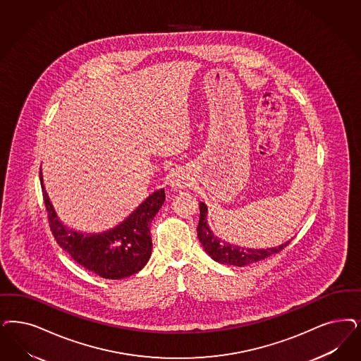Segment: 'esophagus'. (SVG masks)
I'll return each instance as SVG.
<instances>
[{
    "label": "esophagus",
    "mask_w": 361,
    "mask_h": 361,
    "mask_svg": "<svg viewBox=\"0 0 361 361\" xmlns=\"http://www.w3.org/2000/svg\"><path fill=\"white\" fill-rule=\"evenodd\" d=\"M171 184H172V187L178 188V189L185 188L188 185V177H185L184 173H181V172H176V173L172 174Z\"/></svg>",
    "instance_id": "esophagus-1"
}]
</instances>
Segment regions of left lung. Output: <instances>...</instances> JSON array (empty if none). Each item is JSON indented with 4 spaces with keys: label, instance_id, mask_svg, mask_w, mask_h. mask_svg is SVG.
<instances>
[{
    "label": "left lung",
    "instance_id": "left-lung-1",
    "mask_svg": "<svg viewBox=\"0 0 361 361\" xmlns=\"http://www.w3.org/2000/svg\"><path fill=\"white\" fill-rule=\"evenodd\" d=\"M208 208L204 202H200V221L197 225V236H199L201 245L205 252L211 256L214 262L226 265H236V267H245L253 262H262L264 259L276 255L286 248L290 243V240L284 244L274 247V248L252 249L238 247L235 244H229L220 237L214 236L212 232L208 220H207Z\"/></svg>",
    "mask_w": 361,
    "mask_h": 361
}]
</instances>
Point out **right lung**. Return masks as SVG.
<instances>
[{"mask_svg": "<svg viewBox=\"0 0 361 361\" xmlns=\"http://www.w3.org/2000/svg\"><path fill=\"white\" fill-rule=\"evenodd\" d=\"M39 181L54 240L71 257L102 279L120 280L140 272L152 255L150 223L165 201L164 189L156 190L116 228L102 233H81L63 225Z\"/></svg>", "mask_w": 361, "mask_h": 361, "instance_id": "right-lung-1", "label": "right lung"}]
</instances>
